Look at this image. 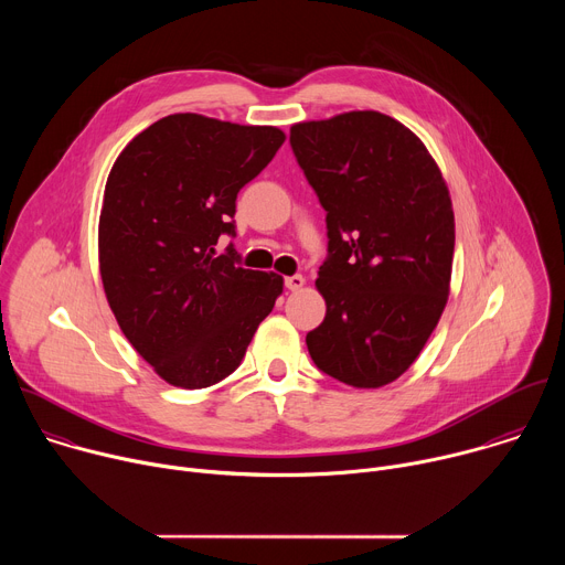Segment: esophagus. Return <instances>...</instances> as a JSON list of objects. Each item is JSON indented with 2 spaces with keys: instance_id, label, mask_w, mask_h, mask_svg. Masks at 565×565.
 <instances>
[{
  "instance_id": "esophagus-1",
  "label": "esophagus",
  "mask_w": 565,
  "mask_h": 565,
  "mask_svg": "<svg viewBox=\"0 0 565 565\" xmlns=\"http://www.w3.org/2000/svg\"><path fill=\"white\" fill-rule=\"evenodd\" d=\"M303 284H306V279H303V275H292V277H286V288L288 290H301L303 288Z\"/></svg>"
}]
</instances>
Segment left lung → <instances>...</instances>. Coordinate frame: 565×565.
<instances>
[{
    "mask_svg": "<svg viewBox=\"0 0 565 565\" xmlns=\"http://www.w3.org/2000/svg\"><path fill=\"white\" fill-rule=\"evenodd\" d=\"M290 147L329 230L315 281L327 317L308 353L344 384L384 386L416 362L449 297L447 183L423 140L380 111L297 122Z\"/></svg>",
    "mask_w": 565,
    "mask_h": 565,
    "instance_id": "left-lung-1",
    "label": "left lung"
}]
</instances>
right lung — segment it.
I'll use <instances>...</instances> for the list:
<instances>
[{"instance_id": "add662e5", "label": "right lung", "mask_w": 565, "mask_h": 565, "mask_svg": "<svg viewBox=\"0 0 565 565\" xmlns=\"http://www.w3.org/2000/svg\"><path fill=\"white\" fill-rule=\"evenodd\" d=\"M277 127L174 114L140 131L109 172L98 257L118 327L166 382L205 388L246 355L284 290L275 273L241 268L236 194L281 142Z\"/></svg>"}]
</instances>
